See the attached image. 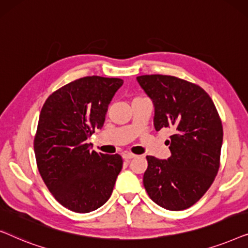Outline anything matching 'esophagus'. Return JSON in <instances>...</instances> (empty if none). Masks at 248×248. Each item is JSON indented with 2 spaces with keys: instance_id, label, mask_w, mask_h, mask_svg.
I'll return each mask as SVG.
<instances>
[{
  "instance_id": "34e87169",
  "label": "esophagus",
  "mask_w": 248,
  "mask_h": 248,
  "mask_svg": "<svg viewBox=\"0 0 248 248\" xmlns=\"http://www.w3.org/2000/svg\"><path fill=\"white\" fill-rule=\"evenodd\" d=\"M122 157H123L124 160H131V159L135 158V155L130 154V152H124V154L122 155Z\"/></svg>"
}]
</instances>
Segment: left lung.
<instances>
[{
    "label": "left lung",
    "instance_id": "obj_1",
    "mask_svg": "<svg viewBox=\"0 0 248 248\" xmlns=\"http://www.w3.org/2000/svg\"><path fill=\"white\" fill-rule=\"evenodd\" d=\"M155 107V131L171 128L167 144L171 155H147L145 191L161 208L187 209L215 181L222 145V124L215 104L201 87L176 77H137Z\"/></svg>",
    "mask_w": 248,
    "mask_h": 248
}]
</instances>
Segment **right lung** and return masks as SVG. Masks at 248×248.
Instances as JSON below:
<instances>
[{
  "label": "right lung",
  "mask_w": 248,
  "mask_h": 248,
  "mask_svg": "<svg viewBox=\"0 0 248 248\" xmlns=\"http://www.w3.org/2000/svg\"><path fill=\"white\" fill-rule=\"evenodd\" d=\"M122 84L117 78H81L50 94L40 111L33 142L38 170L54 198L71 211H94L113 192L122 157L90 151L87 141L104 126Z\"/></svg>",
  "instance_id": "right-lung-1"
}]
</instances>
